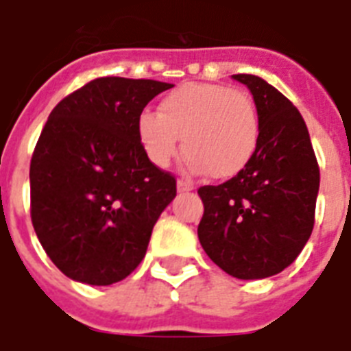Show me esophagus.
Wrapping results in <instances>:
<instances>
[{"label": "esophagus", "instance_id": "34e87169", "mask_svg": "<svg viewBox=\"0 0 351 351\" xmlns=\"http://www.w3.org/2000/svg\"><path fill=\"white\" fill-rule=\"evenodd\" d=\"M176 188H178V191H191L193 190V184L188 182V180H178Z\"/></svg>", "mask_w": 351, "mask_h": 351}]
</instances>
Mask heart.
Segmentation results:
<instances>
[{
	"mask_svg": "<svg viewBox=\"0 0 351 351\" xmlns=\"http://www.w3.org/2000/svg\"><path fill=\"white\" fill-rule=\"evenodd\" d=\"M138 141L158 167H167L180 152L193 171L226 180L239 175L258 150L259 118L246 92L223 84L188 82L160 103V114L143 112Z\"/></svg>",
	"mask_w": 351,
	"mask_h": 351,
	"instance_id": "b5f03b06",
	"label": "heart"
}]
</instances>
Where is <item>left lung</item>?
I'll list each match as a JSON object with an SVG mask.
<instances>
[{
	"mask_svg": "<svg viewBox=\"0 0 351 351\" xmlns=\"http://www.w3.org/2000/svg\"><path fill=\"white\" fill-rule=\"evenodd\" d=\"M254 95L258 150L246 167L197 190L205 213L199 243L231 276L267 278L293 263L312 235L319 167L301 112L256 75H233Z\"/></svg>",
	"mask_w": 351,
	"mask_h": 351,
	"instance_id": "1",
	"label": "left lung"
}]
</instances>
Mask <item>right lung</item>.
I'll use <instances>...</instances> for the list:
<instances>
[{
    "label": "right lung",
    "mask_w": 351,
    "mask_h": 351,
    "mask_svg": "<svg viewBox=\"0 0 351 351\" xmlns=\"http://www.w3.org/2000/svg\"><path fill=\"white\" fill-rule=\"evenodd\" d=\"M173 84L101 77L52 108L29 163L32 223L65 276L110 286L143 261L176 178L148 160L137 120Z\"/></svg>",
    "instance_id": "1"
}]
</instances>
